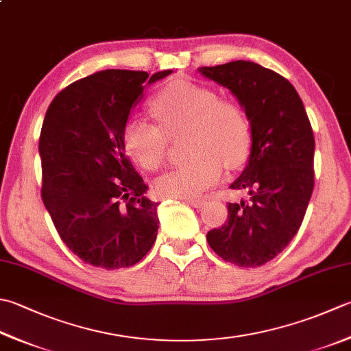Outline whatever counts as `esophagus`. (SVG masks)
Returning a JSON list of instances; mask_svg holds the SVG:
<instances>
[{
  "instance_id": "esophagus-1",
  "label": "esophagus",
  "mask_w": 351,
  "mask_h": 351,
  "mask_svg": "<svg viewBox=\"0 0 351 351\" xmlns=\"http://www.w3.org/2000/svg\"><path fill=\"white\" fill-rule=\"evenodd\" d=\"M185 202L195 208H201L202 205H205V202H207V199H185Z\"/></svg>"
}]
</instances>
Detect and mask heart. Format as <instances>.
Here are the masks:
<instances>
[{
	"label": "heart",
	"instance_id": "obj_1",
	"mask_svg": "<svg viewBox=\"0 0 351 351\" xmlns=\"http://www.w3.org/2000/svg\"><path fill=\"white\" fill-rule=\"evenodd\" d=\"M160 126L143 117H130L123 130L129 155L146 170H156L166 160L167 135L185 130L190 160L156 180L164 197L196 199L221 181L223 164L240 167L248 160L252 144L251 125L234 100L219 99L211 88L187 80L171 82L152 100Z\"/></svg>",
	"mask_w": 351,
	"mask_h": 351
}]
</instances>
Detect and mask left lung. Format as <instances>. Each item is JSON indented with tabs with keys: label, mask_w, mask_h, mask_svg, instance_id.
Instances as JSON below:
<instances>
[{
	"label": "left lung",
	"mask_w": 351,
	"mask_h": 351,
	"mask_svg": "<svg viewBox=\"0 0 351 351\" xmlns=\"http://www.w3.org/2000/svg\"><path fill=\"white\" fill-rule=\"evenodd\" d=\"M199 73L236 95L252 134L248 164L231 184L246 197L228 202V221L207 232L208 245L225 262L262 266L303 223L315 184L311 121L291 82L262 65L234 60Z\"/></svg>",
	"instance_id": "left-lung-1"
}]
</instances>
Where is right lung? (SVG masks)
Returning <instances> with one entry per match:
<instances>
[{
    "mask_svg": "<svg viewBox=\"0 0 351 351\" xmlns=\"http://www.w3.org/2000/svg\"><path fill=\"white\" fill-rule=\"evenodd\" d=\"M171 74L105 70L73 82L47 109L39 136L43 201L59 236L85 263L120 269L152 248L158 204L144 196L123 143L144 86Z\"/></svg>",
    "mask_w": 351,
    "mask_h": 351,
    "instance_id": "add662e5",
    "label": "right lung"
}]
</instances>
